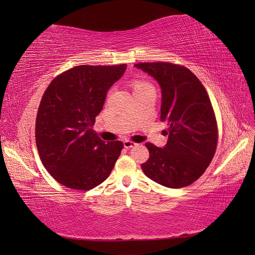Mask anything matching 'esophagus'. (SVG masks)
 <instances>
[{
  "mask_svg": "<svg viewBox=\"0 0 255 255\" xmlns=\"http://www.w3.org/2000/svg\"><path fill=\"white\" fill-rule=\"evenodd\" d=\"M136 144H137L136 142H133V141H130V140H125V141H123V145H125V148H127V149L134 148Z\"/></svg>",
  "mask_w": 255,
  "mask_h": 255,
  "instance_id": "1",
  "label": "esophagus"
}]
</instances>
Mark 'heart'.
I'll use <instances>...</instances> for the list:
<instances>
[{
  "mask_svg": "<svg viewBox=\"0 0 255 255\" xmlns=\"http://www.w3.org/2000/svg\"><path fill=\"white\" fill-rule=\"evenodd\" d=\"M134 91H138V90H141V89H144V88H148V87H151L149 84H146L144 82H141V81H136L134 82Z\"/></svg>",
  "mask_w": 255,
  "mask_h": 255,
  "instance_id": "obj_1",
  "label": "heart"
}]
</instances>
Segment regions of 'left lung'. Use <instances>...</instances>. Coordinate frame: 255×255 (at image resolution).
I'll list each match as a JSON object with an SVG mask.
<instances>
[{
	"mask_svg": "<svg viewBox=\"0 0 255 255\" xmlns=\"http://www.w3.org/2000/svg\"><path fill=\"white\" fill-rule=\"evenodd\" d=\"M135 67L158 83L160 119L169 127L164 148L145 143L150 157L141 165L142 171L166 187L188 186L204 173L217 146V123L211 100L187 68L161 61Z\"/></svg>",
	"mask_w": 255,
	"mask_h": 255,
	"instance_id": "obj_1",
	"label": "left lung"
}]
</instances>
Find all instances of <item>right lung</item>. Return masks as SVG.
<instances>
[{
    "mask_svg": "<svg viewBox=\"0 0 255 255\" xmlns=\"http://www.w3.org/2000/svg\"><path fill=\"white\" fill-rule=\"evenodd\" d=\"M126 69V64L78 66L58 75L45 90L36 119V144L44 168L58 183L89 190L111 174L123 143H106L92 126L107 91Z\"/></svg>",
    "mask_w": 255,
    "mask_h": 255,
    "instance_id": "right-lung-1",
    "label": "right lung"
}]
</instances>
